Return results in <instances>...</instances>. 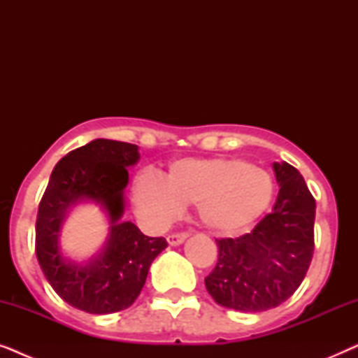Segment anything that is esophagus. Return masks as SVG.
I'll use <instances>...</instances> for the list:
<instances>
[{"instance_id": "esophagus-1", "label": "esophagus", "mask_w": 358, "mask_h": 358, "mask_svg": "<svg viewBox=\"0 0 358 358\" xmlns=\"http://www.w3.org/2000/svg\"><path fill=\"white\" fill-rule=\"evenodd\" d=\"M187 236H189V233H185V231H182V233H171V234H168V243L171 244V246H178V244L184 243L185 238H187Z\"/></svg>"}]
</instances>
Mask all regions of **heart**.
Instances as JSON below:
<instances>
[{
  "label": "heart",
  "mask_w": 358,
  "mask_h": 358,
  "mask_svg": "<svg viewBox=\"0 0 358 358\" xmlns=\"http://www.w3.org/2000/svg\"><path fill=\"white\" fill-rule=\"evenodd\" d=\"M134 202L150 222L168 223L182 205H197L205 227L238 233L268 208L273 180L266 169L236 158H185L169 166L163 180L153 173L135 178Z\"/></svg>",
  "instance_id": "1"
}]
</instances>
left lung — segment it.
Returning <instances> with one entry per match:
<instances>
[{
    "label": "left lung",
    "mask_w": 358,
    "mask_h": 358,
    "mask_svg": "<svg viewBox=\"0 0 358 358\" xmlns=\"http://www.w3.org/2000/svg\"><path fill=\"white\" fill-rule=\"evenodd\" d=\"M280 185L272 212L252 231L217 239L218 261L205 277L215 301L236 311H266L301 285L315 251L316 202L292 164L273 163Z\"/></svg>",
    "instance_id": "obj_1"
}]
</instances>
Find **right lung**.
Returning <instances> with one entry per match:
<instances>
[{
    "mask_svg": "<svg viewBox=\"0 0 358 358\" xmlns=\"http://www.w3.org/2000/svg\"><path fill=\"white\" fill-rule=\"evenodd\" d=\"M138 158L136 145L92 140L58 161L38 203L36 254L43 275L62 300L91 315L129 308L145 285L151 262L168 246L164 238L145 236L134 223L120 220L129 166ZM80 199L101 203L111 220L105 251L86 266L65 262L57 248L62 217Z\"/></svg>",
    "mask_w": 358,
    "mask_h": 358,
    "instance_id": "right-lung-1",
    "label": "right lung"
}]
</instances>
